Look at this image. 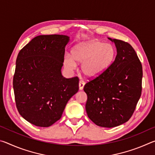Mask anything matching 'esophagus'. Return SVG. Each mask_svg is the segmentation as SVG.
<instances>
[{"label": "esophagus", "mask_w": 155, "mask_h": 155, "mask_svg": "<svg viewBox=\"0 0 155 155\" xmlns=\"http://www.w3.org/2000/svg\"><path fill=\"white\" fill-rule=\"evenodd\" d=\"M78 85H79V90H83V87H84V85H85V82H84L83 81H79V83H78Z\"/></svg>", "instance_id": "1"}]
</instances>
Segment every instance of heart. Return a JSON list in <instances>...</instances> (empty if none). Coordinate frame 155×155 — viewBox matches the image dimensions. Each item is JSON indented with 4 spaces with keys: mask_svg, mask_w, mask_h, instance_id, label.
I'll use <instances>...</instances> for the list:
<instances>
[{
    "mask_svg": "<svg viewBox=\"0 0 155 155\" xmlns=\"http://www.w3.org/2000/svg\"><path fill=\"white\" fill-rule=\"evenodd\" d=\"M72 55L73 57H66L65 66L73 69L77 66L75 61L81 63L83 74L87 78H93L100 77L111 67L116 57V49L111 44L93 40L76 46Z\"/></svg>",
    "mask_w": 155,
    "mask_h": 155,
    "instance_id": "b5f03b06",
    "label": "heart"
}]
</instances>
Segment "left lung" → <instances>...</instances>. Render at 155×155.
Segmentation results:
<instances>
[{
	"label": "left lung",
	"mask_w": 155,
	"mask_h": 155,
	"mask_svg": "<svg viewBox=\"0 0 155 155\" xmlns=\"http://www.w3.org/2000/svg\"><path fill=\"white\" fill-rule=\"evenodd\" d=\"M117 49L115 61L103 74L84 86L89 118L102 127L112 128L129 120L141 94L142 65L126 41L111 39Z\"/></svg>",
	"instance_id": "left-lung-1"
}]
</instances>
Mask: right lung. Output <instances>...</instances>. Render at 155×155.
I'll return each mask as SVG.
<instances>
[{
	"label": "right lung",
	"mask_w": 155,
	"mask_h": 155,
	"mask_svg": "<svg viewBox=\"0 0 155 155\" xmlns=\"http://www.w3.org/2000/svg\"><path fill=\"white\" fill-rule=\"evenodd\" d=\"M69 38L37 36L18 54L13 79L15 104L21 116L37 127H48L59 120L78 91V78H64L61 71Z\"/></svg>",
	"instance_id": "add662e5"
}]
</instances>
